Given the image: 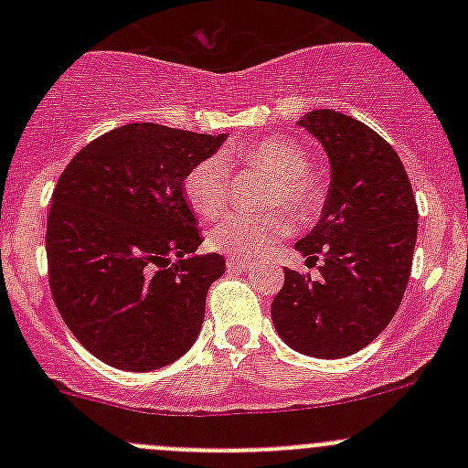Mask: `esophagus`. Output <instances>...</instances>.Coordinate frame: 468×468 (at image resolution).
Wrapping results in <instances>:
<instances>
[{
	"instance_id": "esophagus-1",
	"label": "esophagus",
	"mask_w": 468,
	"mask_h": 468,
	"mask_svg": "<svg viewBox=\"0 0 468 468\" xmlns=\"http://www.w3.org/2000/svg\"><path fill=\"white\" fill-rule=\"evenodd\" d=\"M226 267H229L230 271H249V269H253L256 264L247 261V258H229V261H226Z\"/></svg>"
}]
</instances>
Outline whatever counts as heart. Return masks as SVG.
I'll use <instances>...</instances> for the list:
<instances>
[{"mask_svg":"<svg viewBox=\"0 0 468 468\" xmlns=\"http://www.w3.org/2000/svg\"><path fill=\"white\" fill-rule=\"evenodd\" d=\"M230 158L269 169L276 174L271 204H285L299 217L317 215L324 204V187L308 174V154L294 140L264 138L261 143L238 146ZM186 197L199 215L217 217L230 204V174L221 158H206L197 163L186 176ZM290 230V217L282 210L230 212L207 235L215 251L233 256H261L276 239Z\"/></svg>","mask_w":468,"mask_h":468,"instance_id":"obj_1","label":"heart"}]
</instances>
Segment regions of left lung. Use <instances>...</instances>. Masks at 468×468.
<instances>
[{"instance_id":"obj_1","label":"left lung","mask_w":468,"mask_h":468,"mask_svg":"<svg viewBox=\"0 0 468 468\" xmlns=\"http://www.w3.org/2000/svg\"><path fill=\"white\" fill-rule=\"evenodd\" d=\"M299 126L330 163L319 221L294 244L305 262L322 258V276L285 269L271 322L294 351L337 360L374 342L399 310L419 210L403 163L374 129L337 111L305 112Z\"/></svg>"}]
</instances>
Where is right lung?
Here are the masks:
<instances>
[{"label":"right lung","mask_w":468,"mask_h":468,"mask_svg":"<svg viewBox=\"0 0 468 468\" xmlns=\"http://www.w3.org/2000/svg\"><path fill=\"white\" fill-rule=\"evenodd\" d=\"M229 133L126 124L65 167L47 219L49 285L74 337L106 365L154 371L199 337L207 287L226 271L186 197V176Z\"/></svg>","instance_id":"obj_1"}]
</instances>
